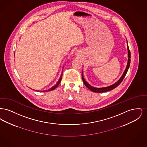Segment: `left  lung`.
I'll use <instances>...</instances> for the list:
<instances>
[{
	"mask_svg": "<svg viewBox=\"0 0 147 147\" xmlns=\"http://www.w3.org/2000/svg\"><path fill=\"white\" fill-rule=\"evenodd\" d=\"M127 49H128V62H127V65L126 67V69L125 70L123 75L122 76V77H121V78L119 79V80L114 84H113L111 86H107V87H105V88H94L91 86V85H90L88 84L84 79V77H83V72L82 74V80L83 81V83L85 84V85L89 89H90L91 91L95 92H104L106 91H110L112 89L116 88L117 86H118L119 84H121V83L122 82V80H123L124 78L126 76V74L127 73V71L129 69V65H130V63H131V52L129 49V47L127 45Z\"/></svg>",
	"mask_w": 147,
	"mask_h": 147,
	"instance_id": "left-lung-1",
	"label": "left lung"
}]
</instances>
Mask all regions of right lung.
I'll list each match as a JSON object with an SVG mask.
<instances>
[{
    "label": "right lung",
    "mask_w": 147,
    "mask_h": 147,
    "mask_svg": "<svg viewBox=\"0 0 147 147\" xmlns=\"http://www.w3.org/2000/svg\"><path fill=\"white\" fill-rule=\"evenodd\" d=\"M62 75H63V72H62V74H61V77L59 78V80L58 81V82H57V83L55 85V86H53V87H52L51 89H49V90H46V91H51V90H55V89H56V88L58 86V85L59 84V83H61V80H62Z\"/></svg>",
    "instance_id": "right-lung-1"
}]
</instances>
